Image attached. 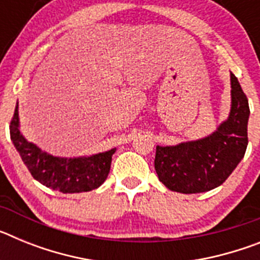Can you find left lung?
I'll use <instances>...</instances> for the list:
<instances>
[{"mask_svg":"<svg viewBox=\"0 0 260 260\" xmlns=\"http://www.w3.org/2000/svg\"><path fill=\"white\" fill-rule=\"evenodd\" d=\"M231 79V114L213 134L178 146L156 147L155 171L172 191H210L225 182L245 156L249 143V102L234 74Z\"/></svg>","mask_w":260,"mask_h":260,"instance_id":"8db88e82","label":"left lung"}]
</instances>
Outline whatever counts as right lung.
<instances>
[{
  "label": "right lung",
  "mask_w": 260,
  "mask_h": 260,
  "mask_svg": "<svg viewBox=\"0 0 260 260\" xmlns=\"http://www.w3.org/2000/svg\"><path fill=\"white\" fill-rule=\"evenodd\" d=\"M18 104L10 122V138L23 162L36 181L61 192H83L98 189L107 180L114 148L89 157H54L27 142L19 132Z\"/></svg>",
  "instance_id": "obj_1"
}]
</instances>
